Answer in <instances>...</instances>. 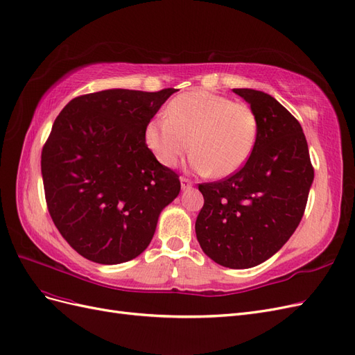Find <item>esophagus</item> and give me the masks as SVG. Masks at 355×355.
Instances as JSON below:
<instances>
[{
    "label": "esophagus",
    "mask_w": 355,
    "mask_h": 355,
    "mask_svg": "<svg viewBox=\"0 0 355 355\" xmlns=\"http://www.w3.org/2000/svg\"><path fill=\"white\" fill-rule=\"evenodd\" d=\"M180 181H181V189H183V190H187V189L193 186V184H191V181H189L187 178H180Z\"/></svg>",
    "instance_id": "1"
}]
</instances>
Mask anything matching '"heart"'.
I'll list each match as a JSON object with an SVG mask.
<instances>
[{"label":"heart","mask_w":355,"mask_h":355,"mask_svg":"<svg viewBox=\"0 0 355 355\" xmlns=\"http://www.w3.org/2000/svg\"><path fill=\"white\" fill-rule=\"evenodd\" d=\"M259 132L256 113L245 104L193 90L174 98L166 117L151 119L144 141L160 165L172 168L189 147V165L200 174L227 177L245 165Z\"/></svg>","instance_id":"heart-1"}]
</instances>
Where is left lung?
<instances>
[{"label": "left lung", "instance_id": "1", "mask_svg": "<svg viewBox=\"0 0 355 355\" xmlns=\"http://www.w3.org/2000/svg\"><path fill=\"white\" fill-rule=\"evenodd\" d=\"M259 121L245 165L204 195L196 238L205 254L230 269H248L270 259L295 234L305 212L313 169L299 121L260 90L234 89Z\"/></svg>", "mask_w": 355, "mask_h": 355}]
</instances>
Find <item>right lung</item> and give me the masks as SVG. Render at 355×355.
<instances>
[{"instance_id":"1","label":"right lung","mask_w":355,"mask_h":355,"mask_svg":"<svg viewBox=\"0 0 355 355\" xmlns=\"http://www.w3.org/2000/svg\"><path fill=\"white\" fill-rule=\"evenodd\" d=\"M175 89H107L71 99L43 147L42 175L55 226L80 256L117 265L153 239L162 209L180 193L144 129Z\"/></svg>"}]
</instances>
